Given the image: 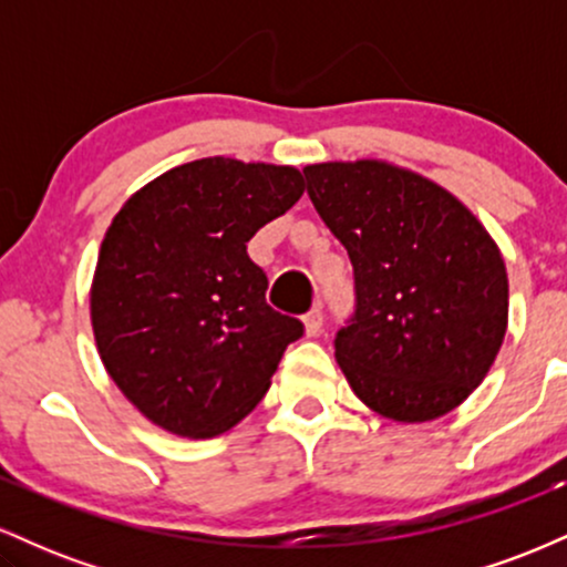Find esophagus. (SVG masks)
I'll list each match as a JSON object with an SVG mask.
<instances>
[{"label": "esophagus", "instance_id": "34e87169", "mask_svg": "<svg viewBox=\"0 0 567 567\" xmlns=\"http://www.w3.org/2000/svg\"><path fill=\"white\" fill-rule=\"evenodd\" d=\"M322 322H324V315H322V306H315L311 311H306L303 315V328H306V336H317L322 330Z\"/></svg>", "mask_w": 567, "mask_h": 567}]
</instances>
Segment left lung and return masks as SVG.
Segmentation results:
<instances>
[{
  "mask_svg": "<svg viewBox=\"0 0 567 567\" xmlns=\"http://www.w3.org/2000/svg\"><path fill=\"white\" fill-rule=\"evenodd\" d=\"M306 192L354 269L336 360L354 394L402 424L470 396L506 336L509 279L485 226L451 192L379 159L322 162Z\"/></svg>",
  "mask_w": 567,
  "mask_h": 567,
  "instance_id": "8db88e82",
  "label": "left lung"
}]
</instances>
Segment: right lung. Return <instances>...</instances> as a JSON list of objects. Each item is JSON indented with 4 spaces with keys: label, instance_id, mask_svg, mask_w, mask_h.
Wrapping results in <instances>:
<instances>
[{
    "label": "right lung",
    "instance_id": "obj_1",
    "mask_svg": "<svg viewBox=\"0 0 567 567\" xmlns=\"http://www.w3.org/2000/svg\"><path fill=\"white\" fill-rule=\"evenodd\" d=\"M303 188L296 167L207 157L154 178L114 216L90 317L109 375L148 421L216 437L269 392L303 322L266 303L247 243Z\"/></svg>",
    "mask_w": 567,
    "mask_h": 567
}]
</instances>
